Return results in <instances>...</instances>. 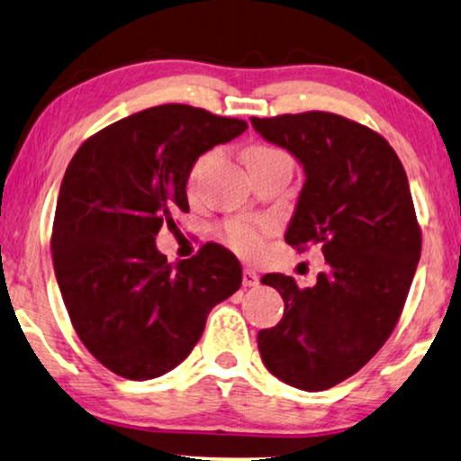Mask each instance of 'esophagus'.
Here are the masks:
<instances>
[{"mask_svg":"<svg viewBox=\"0 0 461 461\" xmlns=\"http://www.w3.org/2000/svg\"><path fill=\"white\" fill-rule=\"evenodd\" d=\"M242 285L247 286V288L259 285V276H257L255 269H250V267H244V272H242Z\"/></svg>","mask_w":461,"mask_h":461,"instance_id":"1","label":"esophagus"}]
</instances>
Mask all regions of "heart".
Wrapping results in <instances>:
<instances>
[{"mask_svg": "<svg viewBox=\"0 0 461 461\" xmlns=\"http://www.w3.org/2000/svg\"><path fill=\"white\" fill-rule=\"evenodd\" d=\"M274 153H280L274 147H266V145H255L247 149L244 153V159L253 162L257 158H266V156H274ZM202 167V162H198L194 167L192 173V181L198 175V170ZM274 223L267 219H231L227 221L223 227L225 240L231 249H236L238 253L244 257H257L263 250V240H266L267 234H272Z\"/></svg>", "mask_w": 461, "mask_h": 461, "instance_id": "1", "label": "heart"}]
</instances>
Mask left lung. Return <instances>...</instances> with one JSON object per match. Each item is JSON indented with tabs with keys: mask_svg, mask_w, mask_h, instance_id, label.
<instances>
[{
	"mask_svg": "<svg viewBox=\"0 0 461 461\" xmlns=\"http://www.w3.org/2000/svg\"><path fill=\"white\" fill-rule=\"evenodd\" d=\"M291 151L305 183L285 240L322 249L314 286L266 274L285 314L257 335L263 365L293 388L321 392L369 363L394 330L421 255V231L401 159L382 134L327 112L250 118Z\"/></svg>",
	"mask_w": 461,
	"mask_h": 461,
	"instance_id": "obj_1",
	"label": "left lung"
}]
</instances>
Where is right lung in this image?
Returning <instances> with one entry per match:
<instances>
[{"label":"right lung","mask_w":461,"mask_h":461,"mask_svg":"<svg viewBox=\"0 0 461 461\" xmlns=\"http://www.w3.org/2000/svg\"><path fill=\"white\" fill-rule=\"evenodd\" d=\"M247 128L200 107L159 105L103 128L67 167L50 240L54 274L77 337L115 375L145 382L175 369L208 312L240 288V261L221 244L173 266L156 236L189 211L195 159Z\"/></svg>","instance_id":"right-lung-1"}]
</instances>
